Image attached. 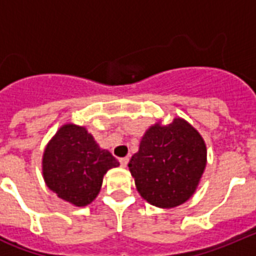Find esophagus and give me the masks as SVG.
<instances>
[{"instance_id":"34e87169","label":"esophagus","mask_w":256,"mask_h":256,"mask_svg":"<svg viewBox=\"0 0 256 256\" xmlns=\"http://www.w3.org/2000/svg\"><path fill=\"white\" fill-rule=\"evenodd\" d=\"M128 162H130V159H128V158H122V159H119L120 166H123V168H126V165H128Z\"/></svg>"}]
</instances>
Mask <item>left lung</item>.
Wrapping results in <instances>:
<instances>
[{
  "label": "left lung",
  "mask_w": 256,
  "mask_h": 256,
  "mask_svg": "<svg viewBox=\"0 0 256 256\" xmlns=\"http://www.w3.org/2000/svg\"><path fill=\"white\" fill-rule=\"evenodd\" d=\"M130 170L144 200L158 208L178 206L198 188L206 166V146L184 119L168 126L156 123L144 134Z\"/></svg>",
  "instance_id": "1"
}]
</instances>
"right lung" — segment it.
<instances>
[{
    "label": "right lung",
    "mask_w": 256,
    "mask_h": 256,
    "mask_svg": "<svg viewBox=\"0 0 256 256\" xmlns=\"http://www.w3.org/2000/svg\"><path fill=\"white\" fill-rule=\"evenodd\" d=\"M118 165L84 126L65 124L44 148L42 172L47 187L58 198L86 206L98 195L106 172Z\"/></svg>",
    "instance_id": "obj_1"
}]
</instances>
